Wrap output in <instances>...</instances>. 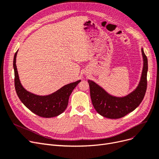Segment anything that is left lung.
Returning a JSON list of instances; mask_svg holds the SVG:
<instances>
[{"label": "left lung", "instance_id": "8db88e82", "mask_svg": "<svg viewBox=\"0 0 159 159\" xmlns=\"http://www.w3.org/2000/svg\"><path fill=\"white\" fill-rule=\"evenodd\" d=\"M143 69L138 85L132 92L125 96L110 94L94 81L88 80L93 106L97 112L106 118L120 119L136 109L142 102L147 90V74L148 62L142 48Z\"/></svg>", "mask_w": 159, "mask_h": 159}]
</instances>
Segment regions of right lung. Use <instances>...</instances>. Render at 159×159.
I'll return each mask as SVG.
<instances>
[{
  "label": "right lung",
  "mask_w": 159,
  "mask_h": 159,
  "mask_svg": "<svg viewBox=\"0 0 159 159\" xmlns=\"http://www.w3.org/2000/svg\"><path fill=\"white\" fill-rule=\"evenodd\" d=\"M17 52L18 50L16 52L14 57L13 67L15 89L21 102L33 113L44 118H51L61 114L67 107L70 93L81 80L65 85L48 95L34 94L25 89L20 82L16 64Z\"/></svg>",
  "instance_id": "add662e5"
}]
</instances>
